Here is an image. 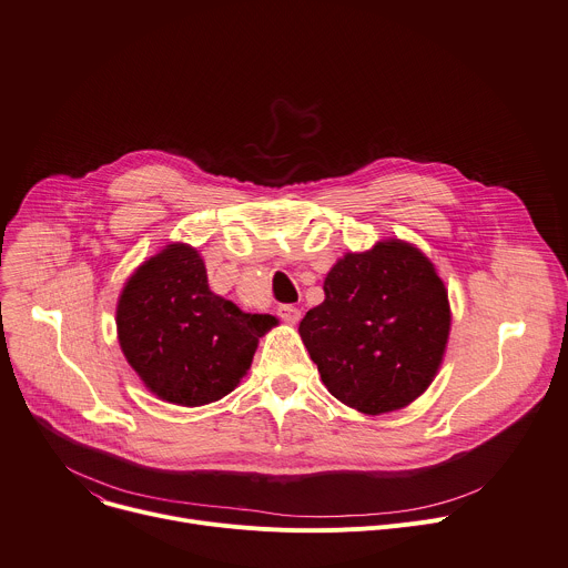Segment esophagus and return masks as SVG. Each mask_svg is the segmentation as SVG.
I'll use <instances>...</instances> for the list:
<instances>
[{
  "mask_svg": "<svg viewBox=\"0 0 568 568\" xmlns=\"http://www.w3.org/2000/svg\"><path fill=\"white\" fill-rule=\"evenodd\" d=\"M278 317H281L285 324L294 326V324H298V320H301V311H298V307H294V305H281V307H278Z\"/></svg>",
  "mask_w": 568,
  "mask_h": 568,
  "instance_id": "obj_1",
  "label": "esophagus"
}]
</instances>
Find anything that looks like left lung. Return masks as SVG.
Here are the masks:
<instances>
[{
  "mask_svg": "<svg viewBox=\"0 0 568 568\" xmlns=\"http://www.w3.org/2000/svg\"><path fill=\"white\" fill-rule=\"evenodd\" d=\"M326 298L298 335L326 389L363 415L417 400L448 344V290L430 257L405 240L344 253L324 281Z\"/></svg>",
  "mask_w": 568,
  "mask_h": 568,
  "instance_id": "left-lung-1",
  "label": "left lung"
}]
</instances>
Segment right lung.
Masks as SVG:
<instances>
[{
  "label": "right lung",
  "instance_id": "obj_1",
  "mask_svg": "<svg viewBox=\"0 0 568 568\" xmlns=\"http://www.w3.org/2000/svg\"><path fill=\"white\" fill-rule=\"evenodd\" d=\"M118 339L126 363L159 398L199 407L231 394L261 337L278 326L209 287L203 257L170 242L144 261L118 298Z\"/></svg>",
  "mask_w": 568,
  "mask_h": 568
}]
</instances>
